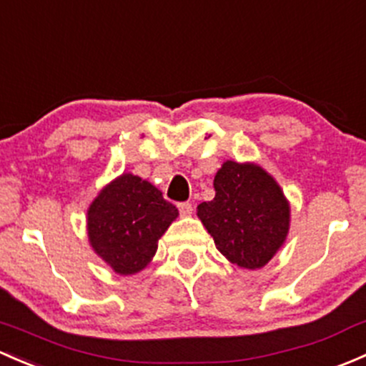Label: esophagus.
Listing matches in <instances>:
<instances>
[{
    "label": "esophagus",
    "instance_id": "34e87169",
    "mask_svg": "<svg viewBox=\"0 0 366 366\" xmlns=\"http://www.w3.org/2000/svg\"><path fill=\"white\" fill-rule=\"evenodd\" d=\"M179 212H180V215H184V217H189L191 214H193V205H191V203H187V202H184V203H179Z\"/></svg>",
    "mask_w": 366,
    "mask_h": 366
}]
</instances>
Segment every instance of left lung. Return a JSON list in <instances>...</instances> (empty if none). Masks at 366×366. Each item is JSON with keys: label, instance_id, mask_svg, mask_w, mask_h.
Segmentation results:
<instances>
[{"label": "left lung", "instance_id": "obj_1", "mask_svg": "<svg viewBox=\"0 0 366 366\" xmlns=\"http://www.w3.org/2000/svg\"><path fill=\"white\" fill-rule=\"evenodd\" d=\"M214 189V199L198 205V217L217 251L240 268L264 267L290 232L291 209L280 186L259 164L226 161Z\"/></svg>", "mask_w": 366, "mask_h": 366}]
</instances>
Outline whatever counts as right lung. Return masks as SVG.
I'll list each match as a JSON object with an SVG mask.
<instances>
[{"label": "right lung", "instance_id": "1", "mask_svg": "<svg viewBox=\"0 0 366 366\" xmlns=\"http://www.w3.org/2000/svg\"><path fill=\"white\" fill-rule=\"evenodd\" d=\"M179 215L151 182L122 173L107 184L87 209V237L94 252L115 274L144 270L157 242Z\"/></svg>", "mask_w": 366, "mask_h": 366}]
</instances>
